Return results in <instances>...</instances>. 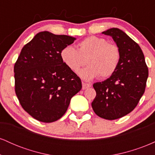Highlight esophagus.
<instances>
[{
    "label": "esophagus",
    "mask_w": 155,
    "mask_h": 155,
    "mask_svg": "<svg viewBox=\"0 0 155 155\" xmlns=\"http://www.w3.org/2000/svg\"><path fill=\"white\" fill-rule=\"evenodd\" d=\"M90 87H91V84H90L85 83L82 81V90H86V89Z\"/></svg>",
    "instance_id": "34e87169"
}]
</instances>
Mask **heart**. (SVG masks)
Here are the masks:
<instances>
[{
    "label": "heart",
    "instance_id": "obj_1",
    "mask_svg": "<svg viewBox=\"0 0 155 155\" xmlns=\"http://www.w3.org/2000/svg\"><path fill=\"white\" fill-rule=\"evenodd\" d=\"M60 56L63 63L74 73L86 63L88 66L80 72L84 79L98 76L103 79L116 71L121 60V51L118 46L108 43L104 38L90 36L79 42L77 50L71 47L64 48Z\"/></svg>",
    "mask_w": 155,
    "mask_h": 155
}]
</instances>
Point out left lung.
Here are the masks:
<instances>
[{
	"label": "left lung",
	"instance_id": "8db88e82",
	"mask_svg": "<svg viewBox=\"0 0 155 155\" xmlns=\"http://www.w3.org/2000/svg\"><path fill=\"white\" fill-rule=\"evenodd\" d=\"M113 38L121 51L118 68L108 79L96 82L92 109L101 118L117 120L136 107L144 93L149 71L143 51L136 42L118 28L103 32Z\"/></svg>",
	"mask_w": 155,
	"mask_h": 155
}]
</instances>
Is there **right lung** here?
Returning a JSON list of instances; mask_svg holds the SVG:
<instances>
[{
    "instance_id": "add662e5",
    "label": "right lung",
    "mask_w": 155,
    "mask_h": 155,
    "mask_svg": "<svg viewBox=\"0 0 155 155\" xmlns=\"http://www.w3.org/2000/svg\"><path fill=\"white\" fill-rule=\"evenodd\" d=\"M75 38L40 32L23 47L14 67L15 92L23 109L35 120L61 118L71 97L81 89L80 78L61 59L60 53Z\"/></svg>"
}]
</instances>
